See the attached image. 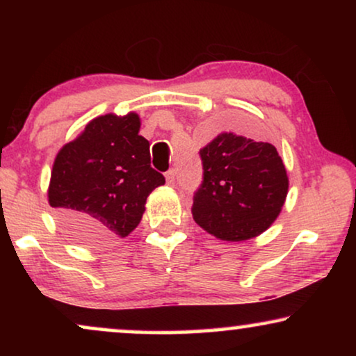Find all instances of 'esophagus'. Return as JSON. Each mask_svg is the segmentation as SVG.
I'll return each instance as SVG.
<instances>
[{
	"mask_svg": "<svg viewBox=\"0 0 356 356\" xmlns=\"http://www.w3.org/2000/svg\"><path fill=\"white\" fill-rule=\"evenodd\" d=\"M165 179H167L168 184H173L175 183V170H168V172L165 173Z\"/></svg>",
	"mask_w": 356,
	"mask_h": 356,
	"instance_id": "34e87169",
	"label": "esophagus"
}]
</instances>
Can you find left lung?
<instances>
[{
    "instance_id": "1",
    "label": "left lung",
    "mask_w": 356,
    "mask_h": 356,
    "mask_svg": "<svg viewBox=\"0 0 356 356\" xmlns=\"http://www.w3.org/2000/svg\"><path fill=\"white\" fill-rule=\"evenodd\" d=\"M199 154L204 179L194 194V222L223 241L264 233L289 193L285 165L274 145L220 133Z\"/></svg>"
}]
</instances>
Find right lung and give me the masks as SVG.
Listing matches in <instances>:
<instances>
[{
    "mask_svg": "<svg viewBox=\"0 0 356 356\" xmlns=\"http://www.w3.org/2000/svg\"><path fill=\"white\" fill-rule=\"evenodd\" d=\"M139 129L134 111L97 116L56 154L48 204L74 240L104 245L128 236L149 194L165 183L150 167L149 140Z\"/></svg>",
    "mask_w": 356,
    "mask_h": 356,
    "instance_id": "add662e5",
    "label": "right lung"
}]
</instances>
